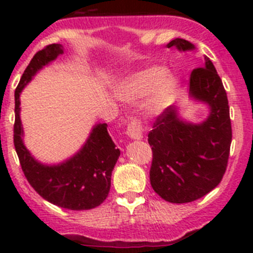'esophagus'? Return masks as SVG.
Segmentation results:
<instances>
[{
  "mask_svg": "<svg viewBox=\"0 0 253 253\" xmlns=\"http://www.w3.org/2000/svg\"><path fill=\"white\" fill-rule=\"evenodd\" d=\"M143 131H144V129L142 126V123L137 119H131V122L128 125V129H126V134L131 139H142Z\"/></svg>",
  "mask_w": 253,
  "mask_h": 253,
  "instance_id": "34e87169",
  "label": "esophagus"
}]
</instances>
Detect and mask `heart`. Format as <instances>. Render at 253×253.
I'll return each mask as SVG.
<instances>
[{"mask_svg":"<svg viewBox=\"0 0 253 253\" xmlns=\"http://www.w3.org/2000/svg\"><path fill=\"white\" fill-rule=\"evenodd\" d=\"M180 84V78L165 67L149 66L120 78L114 87V93L131 104L143 100L144 113L161 115L175 102Z\"/></svg>","mask_w":253,"mask_h":253,"instance_id":"b5f03b06","label":"heart"}]
</instances>
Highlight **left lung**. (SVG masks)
<instances>
[{
	"instance_id": "1",
	"label": "left lung",
	"mask_w": 253,
	"mask_h": 253,
	"mask_svg": "<svg viewBox=\"0 0 253 253\" xmlns=\"http://www.w3.org/2000/svg\"><path fill=\"white\" fill-rule=\"evenodd\" d=\"M166 46H175L178 51L195 50L193 43L180 38ZM189 95L194 102L209 109L203 122H189L181 116L180 109L169 106L148 134L153 152L151 185L161 198L175 204L194 202L218 186L232 142L227 93L208 57L203 68L191 73Z\"/></svg>"
}]
</instances>
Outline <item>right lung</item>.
<instances>
[{"mask_svg": "<svg viewBox=\"0 0 253 253\" xmlns=\"http://www.w3.org/2000/svg\"><path fill=\"white\" fill-rule=\"evenodd\" d=\"M63 53V45L51 44L38 51L26 67L15 91L13 143L24 175L42 198L64 209L87 210L99 207L106 199L111 186V172L120 156L119 148H115L107 133V124L93 125L84 146L73 156L48 165L37 160L26 148L20 118L22 90L39 71Z\"/></svg>", "mask_w": 253, "mask_h": 253, "instance_id": "add662e5", "label": "right lung"}]
</instances>
